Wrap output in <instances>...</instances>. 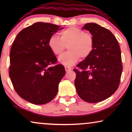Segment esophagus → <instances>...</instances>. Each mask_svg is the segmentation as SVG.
<instances>
[{"label":"esophagus","mask_w":132,"mask_h":132,"mask_svg":"<svg viewBox=\"0 0 132 132\" xmlns=\"http://www.w3.org/2000/svg\"><path fill=\"white\" fill-rule=\"evenodd\" d=\"M65 69L66 71H69L70 70H71V68L70 67H65Z\"/></svg>","instance_id":"esophagus-1"}]
</instances>
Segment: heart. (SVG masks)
I'll use <instances>...</instances> for the list:
<instances>
[{
  "label": "heart",
  "mask_w": 132,
  "mask_h": 132,
  "mask_svg": "<svg viewBox=\"0 0 132 132\" xmlns=\"http://www.w3.org/2000/svg\"><path fill=\"white\" fill-rule=\"evenodd\" d=\"M61 38L55 35L48 39V45L52 52L57 56L62 55L68 46L67 53L59 57V61L65 66H70L82 59L88 57L94 46L92 34L85 32L77 27H70L60 32Z\"/></svg>",
  "instance_id": "b5f03b06"
}]
</instances>
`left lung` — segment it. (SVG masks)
Masks as SVG:
<instances>
[{
    "label": "left lung",
    "instance_id": "obj_1",
    "mask_svg": "<svg viewBox=\"0 0 132 132\" xmlns=\"http://www.w3.org/2000/svg\"><path fill=\"white\" fill-rule=\"evenodd\" d=\"M94 39L91 53L76 65L75 81L79 96L88 103H97L111 97L120 85L122 71L121 53L113 34L94 23L82 28Z\"/></svg>",
    "mask_w": 132,
    "mask_h": 132
}]
</instances>
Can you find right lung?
Returning a JSON list of instances; mask_svg holds the SVG:
<instances>
[{"mask_svg": "<svg viewBox=\"0 0 132 132\" xmlns=\"http://www.w3.org/2000/svg\"><path fill=\"white\" fill-rule=\"evenodd\" d=\"M59 28L35 23L21 30L12 45L9 75L18 95L31 103L44 104L53 100L65 74L48 45V39Z\"/></svg>", "mask_w": 132, "mask_h": 132, "instance_id": "add662e5", "label": "right lung"}]
</instances>
